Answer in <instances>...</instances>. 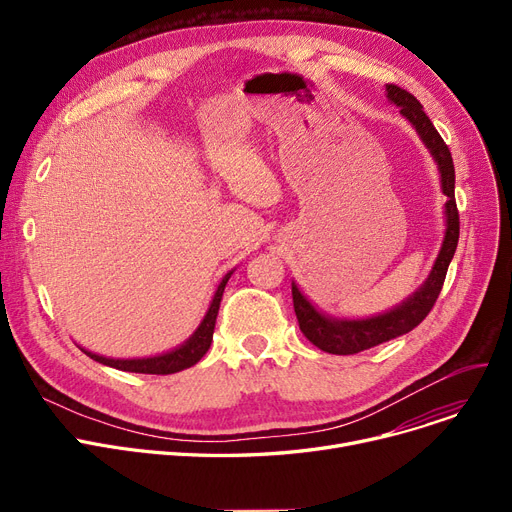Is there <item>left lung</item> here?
Instances as JSON below:
<instances>
[{
	"instance_id": "8db88e82",
	"label": "left lung",
	"mask_w": 512,
	"mask_h": 512,
	"mask_svg": "<svg viewBox=\"0 0 512 512\" xmlns=\"http://www.w3.org/2000/svg\"><path fill=\"white\" fill-rule=\"evenodd\" d=\"M386 91L388 99L400 107V114L415 126L421 141L436 159L442 176V193L446 195V234L440 255L423 286L417 292H413L405 303H400L398 307L382 315L367 319H332L317 311L299 290V286L292 282V303L301 332L307 336L309 342L321 348V351L332 355H355L417 328L436 305L438 294L444 286L448 265L456 251V242H459L461 222L454 199V164L450 149L434 128L432 120L425 116L423 105L417 101L415 95L396 85H386Z\"/></svg>"
}]
</instances>
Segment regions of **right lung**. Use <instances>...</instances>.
Wrapping results in <instances>:
<instances>
[{"label": "right lung", "mask_w": 512, "mask_h": 512, "mask_svg": "<svg viewBox=\"0 0 512 512\" xmlns=\"http://www.w3.org/2000/svg\"><path fill=\"white\" fill-rule=\"evenodd\" d=\"M232 272L224 276V280L220 282L218 290L213 294V301L209 305V311L205 313L201 326L195 330V334L188 338L182 346L174 348L170 353L164 355H157V357H147V359H107L95 353L85 351V348H80L87 357H91L97 363H103L107 367H114L120 371H130V373H153V375H170L182 369L193 367L195 363L201 361V357L209 351L211 340H213V330H215V317H218L220 311V303H222V294L224 288L230 280Z\"/></svg>", "instance_id": "right-lung-1"}]
</instances>
